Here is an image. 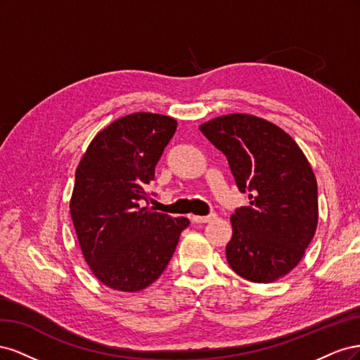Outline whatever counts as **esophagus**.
Segmentation results:
<instances>
[{
  "label": "esophagus",
  "instance_id": "esophagus-1",
  "mask_svg": "<svg viewBox=\"0 0 360 360\" xmlns=\"http://www.w3.org/2000/svg\"><path fill=\"white\" fill-rule=\"evenodd\" d=\"M214 217H216V213H210L207 216H192V221L193 222H209V221L214 219Z\"/></svg>",
  "mask_w": 360,
  "mask_h": 360
}]
</instances>
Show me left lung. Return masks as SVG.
I'll return each instance as SVG.
<instances>
[{"label": "left lung", "mask_w": 360, "mask_h": 360, "mask_svg": "<svg viewBox=\"0 0 360 360\" xmlns=\"http://www.w3.org/2000/svg\"><path fill=\"white\" fill-rule=\"evenodd\" d=\"M226 156L249 205L231 214L228 264L242 278L269 284L297 266L319 222L317 180L308 159L281 127L249 114L200 126Z\"/></svg>", "instance_id": "left-lung-1"}]
</instances>
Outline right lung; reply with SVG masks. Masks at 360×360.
<instances>
[{"instance_id": "add662e5", "label": "right lung", "mask_w": 360, "mask_h": 360, "mask_svg": "<svg viewBox=\"0 0 360 360\" xmlns=\"http://www.w3.org/2000/svg\"><path fill=\"white\" fill-rule=\"evenodd\" d=\"M176 129V120L167 115L118 118L96 135L76 169L75 231L86 264L110 288L132 292L155 282L189 225L188 217L148 207L155 168Z\"/></svg>"}]
</instances>
